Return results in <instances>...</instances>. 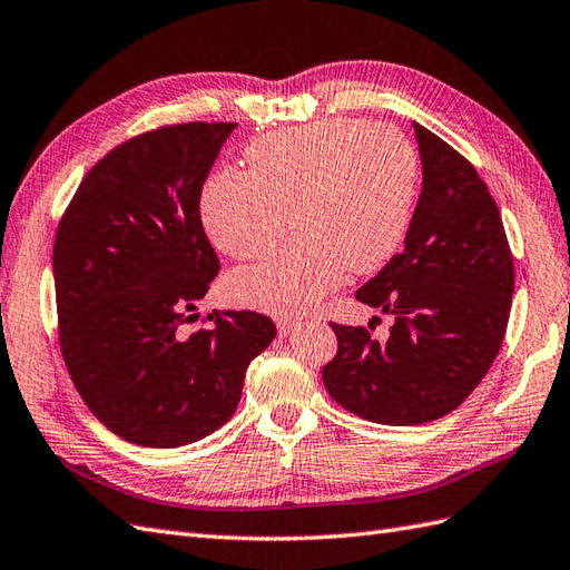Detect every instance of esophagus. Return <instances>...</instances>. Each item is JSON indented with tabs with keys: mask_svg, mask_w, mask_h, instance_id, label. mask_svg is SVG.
Listing matches in <instances>:
<instances>
[{
	"mask_svg": "<svg viewBox=\"0 0 570 570\" xmlns=\"http://www.w3.org/2000/svg\"><path fill=\"white\" fill-rule=\"evenodd\" d=\"M276 327H279V335L282 337H288V335L296 333V330L301 327V323L296 321V317H279V321H276Z\"/></svg>",
	"mask_w": 570,
	"mask_h": 570,
	"instance_id": "esophagus-1",
	"label": "esophagus"
}]
</instances>
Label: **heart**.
Listing matches in <instances>:
<instances>
[{
  "instance_id": "1",
  "label": "heart",
  "mask_w": 570,
  "mask_h": 570,
  "mask_svg": "<svg viewBox=\"0 0 570 570\" xmlns=\"http://www.w3.org/2000/svg\"><path fill=\"white\" fill-rule=\"evenodd\" d=\"M247 171L225 169L202 189V225L223 255H264L233 274L237 306L294 315L313 308L345 267H383L403 243L417 189V155L399 128L354 118L274 130L245 148Z\"/></svg>"
}]
</instances>
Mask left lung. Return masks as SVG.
Segmentation results:
<instances>
[{
  "instance_id": "1",
  "label": "left lung",
  "mask_w": 570,
  "mask_h": 570,
  "mask_svg": "<svg viewBox=\"0 0 570 570\" xmlns=\"http://www.w3.org/2000/svg\"><path fill=\"white\" fill-rule=\"evenodd\" d=\"M422 191L395 255L356 301L391 313L386 342L330 323L337 354L323 366L333 399L381 425H425L479 386L505 337L514 269L500 210L473 169L413 121Z\"/></svg>"
}]
</instances>
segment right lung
<instances>
[{
  "instance_id": "obj_1",
  "label": "right lung",
  "mask_w": 570,
  "mask_h": 570,
  "mask_svg": "<svg viewBox=\"0 0 570 570\" xmlns=\"http://www.w3.org/2000/svg\"><path fill=\"white\" fill-rule=\"evenodd\" d=\"M233 128L179 124L118 145L60 220V350L87 407L126 442L171 449L216 432L240 403L249 362L276 337L253 311L181 333L220 267L198 202Z\"/></svg>"
}]
</instances>
